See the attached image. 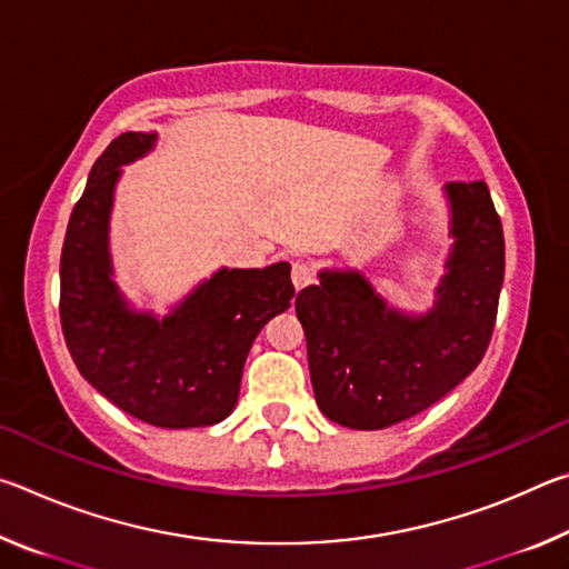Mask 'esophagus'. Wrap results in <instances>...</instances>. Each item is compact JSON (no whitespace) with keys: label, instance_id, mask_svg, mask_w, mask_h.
<instances>
[{"label":"esophagus","instance_id":"1","mask_svg":"<svg viewBox=\"0 0 569 569\" xmlns=\"http://www.w3.org/2000/svg\"><path fill=\"white\" fill-rule=\"evenodd\" d=\"M291 281H293L296 288H303L308 283H313V266L308 261H293Z\"/></svg>","mask_w":569,"mask_h":569}]
</instances>
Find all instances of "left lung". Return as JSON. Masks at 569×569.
<instances>
[{
	"label": "left lung",
	"instance_id": "1",
	"mask_svg": "<svg viewBox=\"0 0 569 569\" xmlns=\"http://www.w3.org/2000/svg\"><path fill=\"white\" fill-rule=\"evenodd\" d=\"M455 238L429 313L387 306L356 271H321L296 296L316 403L349 429H387L465 381L492 339L505 233L485 180L449 182Z\"/></svg>",
	"mask_w": 569,
	"mask_h": 569
}]
</instances>
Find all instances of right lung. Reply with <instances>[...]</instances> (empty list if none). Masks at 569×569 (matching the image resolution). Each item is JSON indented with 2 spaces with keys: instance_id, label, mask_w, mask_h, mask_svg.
Masks as SVG:
<instances>
[{
  "instance_id": "add662e5",
  "label": "right lung",
  "mask_w": 569,
  "mask_h": 569,
  "mask_svg": "<svg viewBox=\"0 0 569 569\" xmlns=\"http://www.w3.org/2000/svg\"><path fill=\"white\" fill-rule=\"evenodd\" d=\"M156 138L122 132L94 160L62 246V333L82 377L124 413L162 429L210 427L236 409L250 346L296 288L288 263L220 268L166 319L128 306L112 281V196L120 166Z\"/></svg>"
}]
</instances>
